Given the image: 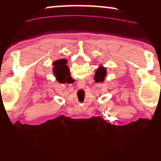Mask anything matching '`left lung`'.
Here are the masks:
<instances>
[{
    "instance_id": "obj_1",
    "label": "left lung",
    "mask_w": 161,
    "mask_h": 161,
    "mask_svg": "<svg viewBox=\"0 0 161 161\" xmlns=\"http://www.w3.org/2000/svg\"><path fill=\"white\" fill-rule=\"evenodd\" d=\"M105 74H106V70L105 68L100 67H99L95 73V77L99 81H103L105 77Z\"/></svg>"
}]
</instances>
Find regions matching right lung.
<instances>
[{"instance_id":"right-lung-1","label":"right lung","mask_w":161,"mask_h":161,"mask_svg":"<svg viewBox=\"0 0 161 161\" xmlns=\"http://www.w3.org/2000/svg\"><path fill=\"white\" fill-rule=\"evenodd\" d=\"M66 64H67V61L65 59H61L53 63L54 75L56 77L57 80L60 83H62L61 81L63 80V79L67 74H69V68L67 67Z\"/></svg>"}]
</instances>
